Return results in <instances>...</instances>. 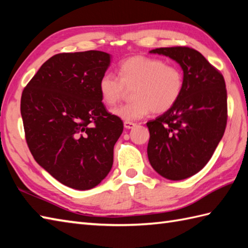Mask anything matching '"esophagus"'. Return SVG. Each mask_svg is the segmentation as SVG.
Masks as SVG:
<instances>
[{
    "instance_id": "1",
    "label": "esophagus",
    "mask_w": 248,
    "mask_h": 248,
    "mask_svg": "<svg viewBox=\"0 0 248 248\" xmlns=\"http://www.w3.org/2000/svg\"><path fill=\"white\" fill-rule=\"evenodd\" d=\"M135 125H136V124L132 123V121H124V127L125 129H133Z\"/></svg>"
}]
</instances>
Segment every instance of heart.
Wrapping results in <instances>:
<instances>
[{"instance_id":"heart-1","label":"heart","mask_w":248,"mask_h":248,"mask_svg":"<svg viewBox=\"0 0 248 248\" xmlns=\"http://www.w3.org/2000/svg\"><path fill=\"white\" fill-rule=\"evenodd\" d=\"M118 77L105 72L98 83L102 102L112 107L117 103L125 91L132 88L133 100L112 109V114L125 121L138 120L155 113L170 109L180 99L184 80L177 66L148 56H132L118 66Z\"/></svg>"}]
</instances>
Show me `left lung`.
<instances>
[{
  "label": "left lung",
  "instance_id": "8db88e82",
  "mask_svg": "<svg viewBox=\"0 0 248 248\" xmlns=\"http://www.w3.org/2000/svg\"><path fill=\"white\" fill-rule=\"evenodd\" d=\"M183 70V91L173 107L147 123V155L152 168L168 180H183L202 170L222 140L227 124L224 77L198 51L187 46L151 50Z\"/></svg>",
  "mask_w": 248,
  "mask_h": 248
}]
</instances>
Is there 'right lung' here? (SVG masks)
I'll use <instances>...</instances> for the list:
<instances>
[{
  "mask_svg": "<svg viewBox=\"0 0 248 248\" xmlns=\"http://www.w3.org/2000/svg\"><path fill=\"white\" fill-rule=\"evenodd\" d=\"M109 64L110 55L102 51L56 54L21 97L25 139L35 161L57 181L80 191L108 176L124 130L98 91Z\"/></svg>",
  "mask_w": 248,
  "mask_h": 248,
  "instance_id": "add662e5",
  "label": "right lung"
}]
</instances>
